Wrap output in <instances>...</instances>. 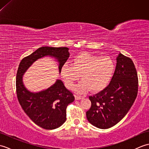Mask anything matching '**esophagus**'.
<instances>
[{
    "mask_svg": "<svg viewBox=\"0 0 149 149\" xmlns=\"http://www.w3.org/2000/svg\"><path fill=\"white\" fill-rule=\"evenodd\" d=\"M83 98H84L83 96L79 95H75V100H81V99H83Z\"/></svg>",
    "mask_w": 149,
    "mask_h": 149,
    "instance_id": "obj_1",
    "label": "esophagus"
}]
</instances>
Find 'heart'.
Instances as JSON below:
<instances>
[{"mask_svg":"<svg viewBox=\"0 0 149 149\" xmlns=\"http://www.w3.org/2000/svg\"><path fill=\"white\" fill-rule=\"evenodd\" d=\"M115 63L109 56H100L83 52L72 59L71 64H65L61 70V77L68 88H73L75 81H82L75 88L78 93L99 91L106 88L111 79Z\"/></svg>","mask_w":149,"mask_h":149,"instance_id":"b5f03b06","label":"heart"}]
</instances>
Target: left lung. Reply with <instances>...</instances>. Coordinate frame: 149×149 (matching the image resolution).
Returning <instances> with one entry per match:
<instances>
[{"instance_id": "8db88e82", "label": "left lung", "mask_w": 149, "mask_h": 149, "mask_svg": "<svg viewBox=\"0 0 149 149\" xmlns=\"http://www.w3.org/2000/svg\"><path fill=\"white\" fill-rule=\"evenodd\" d=\"M138 90V78L134 63L130 58L120 53L108 86L89 97L91 106L86 112L88 122L99 129L116 125L130 109Z\"/></svg>"}]
</instances>
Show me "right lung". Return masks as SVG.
Wrapping results in <instances>:
<instances>
[{"label":"right lung","mask_w":149,"mask_h":149,"mask_svg":"<svg viewBox=\"0 0 149 149\" xmlns=\"http://www.w3.org/2000/svg\"><path fill=\"white\" fill-rule=\"evenodd\" d=\"M67 47H42L22 59L16 77V90L18 102L22 109L36 125L45 129H54L66 121V109L74 102V95L58 79L47 89L38 93L28 91L24 86L22 76L37 59L45 56L54 57L59 62V70L69 58Z\"/></svg>","instance_id":"obj_1"}]
</instances>
